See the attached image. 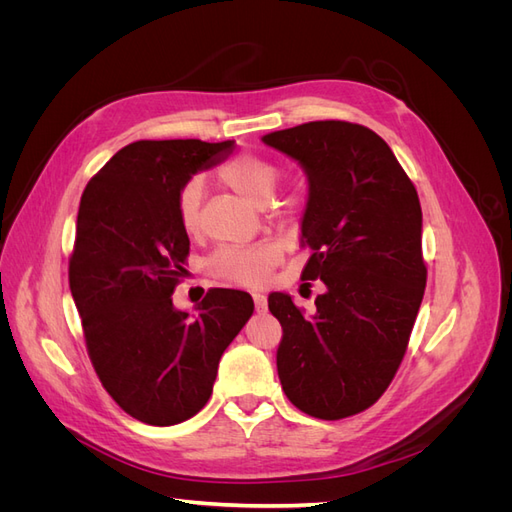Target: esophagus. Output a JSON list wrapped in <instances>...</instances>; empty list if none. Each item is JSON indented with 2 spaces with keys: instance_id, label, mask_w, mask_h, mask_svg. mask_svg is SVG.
<instances>
[{
  "instance_id": "1",
  "label": "esophagus",
  "mask_w": 512,
  "mask_h": 512,
  "mask_svg": "<svg viewBox=\"0 0 512 512\" xmlns=\"http://www.w3.org/2000/svg\"><path fill=\"white\" fill-rule=\"evenodd\" d=\"M252 297H254L256 312H258V314H260V312H265V309H267V297H265V294H262V292H254Z\"/></svg>"
}]
</instances>
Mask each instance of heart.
Returning a JSON list of instances; mask_svg holds the SVG:
<instances>
[{
  "label": "heart",
  "instance_id": "1",
  "mask_svg": "<svg viewBox=\"0 0 512 512\" xmlns=\"http://www.w3.org/2000/svg\"><path fill=\"white\" fill-rule=\"evenodd\" d=\"M220 181L237 192L239 196L247 198L254 205H265L273 196L277 179H280V168L267 158L252 156V153H243L228 160L218 170ZM205 185L203 179L194 177L183 185L177 200V218L181 230L188 237H196L203 222H200V203H203ZM284 213L294 211L297 200L288 198L284 200ZM277 252L271 243H258L250 247H222V250L213 256L211 269L215 275L224 277L245 286H258L267 280L269 271L275 265Z\"/></svg>",
  "mask_w": 512,
  "mask_h": 512
}]
</instances>
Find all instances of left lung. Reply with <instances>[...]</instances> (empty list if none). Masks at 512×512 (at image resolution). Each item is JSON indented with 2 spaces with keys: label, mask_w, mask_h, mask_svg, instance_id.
<instances>
[{
  "label": "left lung",
  "mask_w": 512,
  "mask_h": 512,
  "mask_svg": "<svg viewBox=\"0 0 512 512\" xmlns=\"http://www.w3.org/2000/svg\"><path fill=\"white\" fill-rule=\"evenodd\" d=\"M262 141L305 170L301 280L327 286L312 316L269 294L284 331L277 374L301 412L337 421L374 406L406 354L427 284L421 203L391 147L359 123L309 121Z\"/></svg>",
  "instance_id": "obj_1"
}]
</instances>
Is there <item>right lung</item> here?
I'll use <instances>...</instances> for the list:
<instances>
[{
  "label": "right lung",
  "instance_id": "right-lung-1",
  "mask_svg": "<svg viewBox=\"0 0 512 512\" xmlns=\"http://www.w3.org/2000/svg\"><path fill=\"white\" fill-rule=\"evenodd\" d=\"M232 147L136 141L81 196L68 277L89 359L119 408L147 425H177L205 408L224 350L254 312L250 294L230 288H211L194 316L173 305L190 254L179 192Z\"/></svg>",
  "mask_w": 512,
  "mask_h": 512
}]
</instances>
